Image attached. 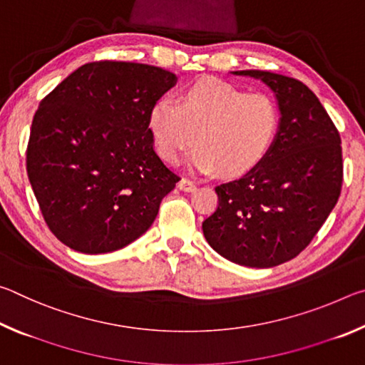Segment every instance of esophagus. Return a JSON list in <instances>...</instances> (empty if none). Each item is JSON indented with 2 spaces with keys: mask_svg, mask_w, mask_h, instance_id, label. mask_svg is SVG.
<instances>
[{
  "mask_svg": "<svg viewBox=\"0 0 365 365\" xmlns=\"http://www.w3.org/2000/svg\"><path fill=\"white\" fill-rule=\"evenodd\" d=\"M178 188L183 190V191H193L196 188V183L191 180V178L182 177L180 182H178Z\"/></svg>",
  "mask_w": 365,
  "mask_h": 365,
  "instance_id": "esophagus-1",
  "label": "esophagus"
}]
</instances>
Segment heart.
I'll list each match as a JSON object with an SVG mask.
<instances>
[{
	"instance_id": "heart-1",
	"label": "heart",
	"mask_w": 365,
	"mask_h": 365,
	"mask_svg": "<svg viewBox=\"0 0 365 365\" xmlns=\"http://www.w3.org/2000/svg\"><path fill=\"white\" fill-rule=\"evenodd\" d=\"M275 100L262 91H245L215 78H200L178 96L177 104L159 100L150 110L156 151L175 164L197 145L190 164L201 172L250 170L267 154L279 130Z\"/></svg>"
}]
</instances>
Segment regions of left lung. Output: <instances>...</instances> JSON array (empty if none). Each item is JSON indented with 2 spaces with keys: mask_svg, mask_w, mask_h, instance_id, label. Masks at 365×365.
Here are the masks:
<instances>
[{
  "mask_svg": "<svg viewBox=\"0 0 365 365\" xmlns=\"http://www.w3.org/2000/svg\"><path fill=\"white\" fill-rule=\"evenodd\" d=\"M264 82L280 110L265 156L245 175L215 187L219 206L202 222L214 251L235 264L267 269L311 243L335 207L343 183L341 140L319 98L299 80L237 71Z\"/></svg>",
  "mask_w": 365,
  "mask_h": 365,
  "instance_id": "1",
  "label": "left lung"
}]
</instances>
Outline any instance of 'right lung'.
<instances>
[{
  "label": "right lung",
  "instance_id": "1",
  "mask_svg": "<svg viewBox=\"0 0 365 365\" xmlns=\"http://www.w3.org/2000/svg\"><path fill=\"white\" fill-rule=\"evenodd\" d=\"M177 76L100 61L64 78L34 115L27 174L59 242L85 255L140 238L180 180L154 151L150 110Z\"/></svg>",
  "mask_w": 365,
  "mask_h": 365
}]
</instances>
